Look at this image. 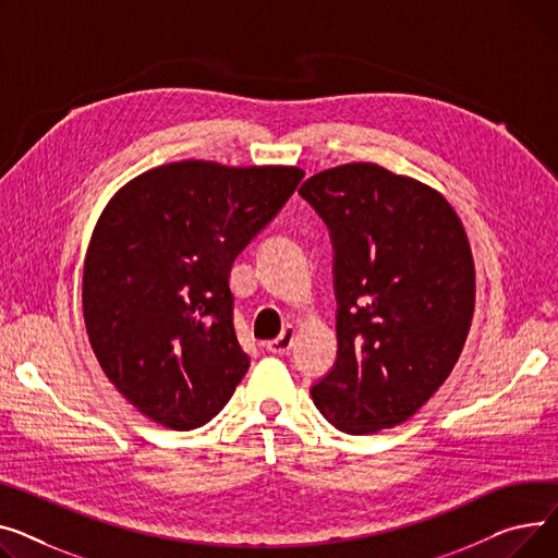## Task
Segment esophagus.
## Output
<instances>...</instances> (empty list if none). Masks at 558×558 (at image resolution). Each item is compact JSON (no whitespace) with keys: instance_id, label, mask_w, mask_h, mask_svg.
Segmentation results:
<instances>
[{"instance_id":"obj_1","label":"esophagus","mask_w":558,"mask_h":558,"mask_svg":"<svg viewBox=\"0 0 558 558\" xmlns=\"http://www.w3.org/2000/svg\"><path fill=\"white\" fill-rule=\"evenodd\" d=\"M292 340H294V329L292 326H288V329H283L277 340L268 342V351L275 355H286L292 349Z\"/></svg>"}]
</instances>
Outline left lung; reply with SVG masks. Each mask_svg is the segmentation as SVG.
I'll return each instance as SVG.
<instances>
[{
	"mask_svg": "<svg viewBox=\"0 0 558 558\" xmlns=\"http://www.w3.org/2000/svg\"><path fill=\"white\" fill-rule=\"evenodd\" d=\"M302 198L329 227L338 357L311 387L349 435L408 421L452 372L475 306L464 227L441 193L378 163L313 175Z\"/></svg>",
	"mask_w": 558,
	"mask_h": 558,
	"instance_id": "obj_1",
	"label": "left lung"
}]
</instances>
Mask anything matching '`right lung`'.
Instances as JSON below:
<instances>
[{"label":"right lung","mask_w":558,"mask_h":558,"mask_svg":"<svg viewBox=\"0 0 558 558\" xmlns=\"http://www.w3.org/2000/svg\"><path fill=\"white\" fill-rule=\"evenodd\" d=\"M294 167L163 163L128 182L85 256L83 315L110 383L142 414L193 430L250 367L229 272L302 182Z\"/></svg>","instance_id":"right-lung-1"}]
</instances>
